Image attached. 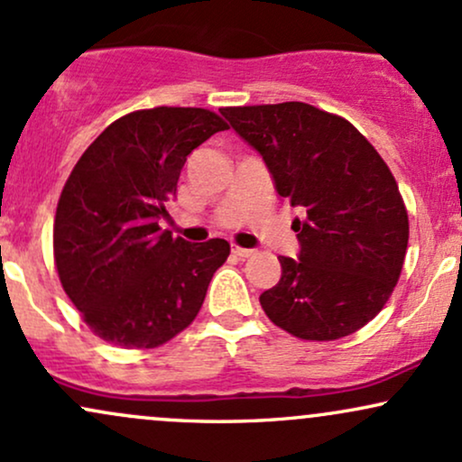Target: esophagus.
<instances>
[{
	"instance_id": "esophagus-1",
	"label": "esophagus",
	"mask_w": 462,
	"mask_h": 462,
	"mask_svg": "<svg viewBox=\"0 0 462 462\" xmlns=\"http://www.w3.org/2000/svg\"><path fill=\"white\" fill-rule=\"evenodd\" d=\"M232 254H235V256H238V258H249V256H254V249H247V247H238V245H232Z\"/></svg>"
}]
</instances>
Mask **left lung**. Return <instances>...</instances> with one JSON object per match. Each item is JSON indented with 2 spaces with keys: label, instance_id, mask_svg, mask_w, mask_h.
Returning a JSON list of instances; mask_svg holds the SVG:
<instances>
[{
  "label": "left lung",
  "instance_id": "1",
  "mask_svg": "<svg viewBox=\"0 0 462 462\" xmlns=\"http://www.w3.org/2000/svg\"><path fill=\"white\" fill-rule=\"evenodd\" d=\"M263 156L280 198L300 208L298 261L280 256V282L261 306L306 341L360 330L384 309L404 264L408 215L374 145L343 116L304 102L221 108Z\"/></svg>",
  "mask_w": 462,
  "mask_h": 462
}]
</instances>
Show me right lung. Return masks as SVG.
<instances>
[{
	"mask_svg": "<svg viewBox=\"0 0 462 462\" xmlns=\"http://www.w3.org/2000/svg\"><path fill=\"white\" fill-rule=\"evenodd\" d=\"M227 130L204 108L136 110L110 124L69 176L54 221V258L69 300L104 341L158 347L198 317L230 243L161 230L187 156Z\"/></svg>",
	"mask_w": 462,
	"mask_h": 462,
	"instance_id": "1",
	"label": "right lung"
}]
</instances>
